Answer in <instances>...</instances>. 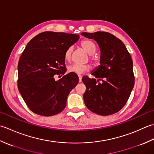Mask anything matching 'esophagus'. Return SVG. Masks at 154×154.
<instances>
[{
	"label": "esophagus",
	"instance_id": "obj_1",
	"mask_svg": "<svg viewBox=\"0 0 154 154\" xmlns=\"http://www.w3.org/2000/svg\"><path fill=\"white\" fill-rule=\"evenodd\" d=\"M78 78H79V82H82V76H81V75H78Z\"/></svg>",
	"mask_w": 154,
	"mask_h": 154
}]
</instances>
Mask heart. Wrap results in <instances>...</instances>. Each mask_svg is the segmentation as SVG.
<instances>
[{
  "label": "heart",
  "instance_id": "b5f03b06",
  "mask_svg": "<svg viewBox=\"0 0 154 154\" xmlns=\"http://www.w3.org/2000/svg\"><path fill=\"white\" fill-rule=\"evenodd\" d=\"M81 46L83 49L87 52L90 55L94 54L96 51V46L95 43L92 40H84L81 42ZM73 48L72 46H70L67 48L64 53V58L66 61H70L71 55L72 53ZM92 61L96 62V60L92 58ZM90 69V66L88 64H73L68 67V70L69 72H73L76 74H83L86 72L88 71Z\"/></svg>",
  "mask_w": 154,
  "mask_h": 154
}]
</instances>
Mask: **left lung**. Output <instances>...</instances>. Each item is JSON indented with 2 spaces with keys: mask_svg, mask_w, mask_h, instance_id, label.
Masks as SVG:
<instances>
[{
  "mask_svg": "<svg viewBox=\"0 0 154 154\" xmlns=\"http://www.w3.org/2000/svg\"><path fill=\"white\" fill-rule=\"evenodd\" d=\"M81 35L94 40L101 52L100 65L92 73L98 80L87 76L82 79L86 87L84 103L95 114H115L126 103L134 86L132 59L124 44L110 33L82 32Z\"/></svg>",
  "mask_w": 154,
  "mask_h": 154,
  "instance_id": "left-lung-1",
  "label": "left lung"
}]
</instances>
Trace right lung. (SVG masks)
Listing matches in <instances>:
<instances>
[{
	"label": "right lung",
	"mask_w": 154,
	"mask_h": 154,
	"mask_svg": "<svg viewBox=\"0 0 154 154\" xmlns=\"http://www.w3.org/2000/svg\"><path fill=\"white\" fill-rule=\"evenodd\" d=\"M79 38L78 34L47 31L28 43L18 64V88L35 114L51 116L65 108L69 93L79 78L73 72L58 81L54 76L65 74L64 53Z\"/></svg>",
	"instance_id": "1"
}]
</instances>
